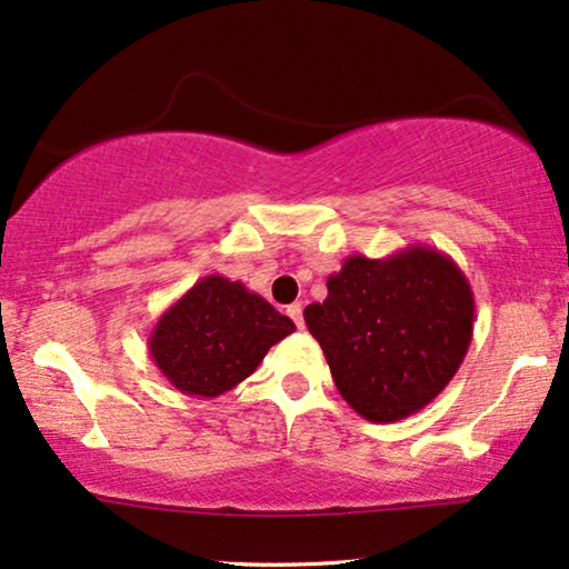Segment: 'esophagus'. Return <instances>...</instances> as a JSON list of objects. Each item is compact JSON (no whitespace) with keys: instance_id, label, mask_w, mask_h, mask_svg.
<instances>
[{"instance_id":"obj_1","label":"esophagus","mask_w":569,"mask_h":569,"mask_svg":"<svg viewBox=\"0 0 569 569\" xmlns=\"http://www.w3.org/2000/svg\"><path fill=\"white\" fill-rule=\"evenodd\" d=\"M286 312H289V318L297 322V328L305 326V318H301V305H291L289 309H286Z\"/></svg>"}]
</instances>
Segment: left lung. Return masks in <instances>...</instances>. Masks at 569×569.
<instances>
[{
    "mask_svg": "<svg viewBox=\"0 0 569 569\" xmlns=\"http://www.w3.org/2000/svg\"><path fill=\"white\" fill-rule=\"evenodd\" d=\"M347 405L370 422L420 412L470 349L476 297L443 251L412 243L383 260L351 254L305 309Z\"/></svg>",
    "mask_w": 569,
    "mask_h": 569,
    "instance_id": "obj_1",
    "label": "left lung"
}]
</instances>
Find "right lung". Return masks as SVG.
<instances>
[{"instance_id": "right-lung-1", "label": "right lung", "mask_w": 569, "mask_h": 569, "mask_svg": "<svg viewBox=\"0 0 569 569\" xmlns=\"http://www.w3.org/2000/svg\"><path fill=\"white\" fill-rule=\"evenodd\" d=\"M293 330L291 318L260 293L212 272L160 315L149 355L178 391L214 399L249 378L272 343Z\"/></svg>"}]
</instances>
